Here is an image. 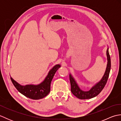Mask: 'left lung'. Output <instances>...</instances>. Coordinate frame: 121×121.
<instances>
[{"label": "left lung", "mask_w": 121, "mask_h": 121, "mask_svg": "<svg viewBox=\"0 0 121 121\" xmlns=\"http://www.w3.org/2000/svg\"><path fill=\"white\" fill-rule=\"evenodd\" d=\"M107 65L106 71L102 79L98 83L89 90V91H82L77 84L76 81L71 74H70V81L71 83V91L74 96L80 99H87L97 96L104 89L108 79L109 73L111 69V58L109 53V48L107 50Z\"/></svg>", "instance_id": "obj_1"}]
</instances>
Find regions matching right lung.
I'll use <instances>...</instances> for the list:
<instances>
[{
  "label": "right lung",
  "instance_id": "right-lung-1",
  "mask_svg": "<svg viewBox=\"0 0 121 121\" xmlns=\"http://www.w3.org/2000/svg\"><path fill=\"white\" fill-rule=\"evenodd\" d=\"M60 65H59L54 66L49 72L44 81L37 85H27L25 86H22L15 81L12 78H10L16 89L25 97L34 100L42 99L49 93L51 81L56 71L59 68H60Z\"/></svg>",
  "mask_w": 121,
  "mask_h": 121
}]
</instances>
